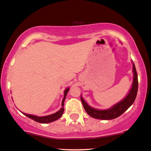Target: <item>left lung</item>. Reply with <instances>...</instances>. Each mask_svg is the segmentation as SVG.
Segmentation results:
<instances>
[{
    "label": "left lung",
    "mask_w": 151,
    "mask_h": 151,
    "mask_svg": "<svg viewBox=\"0 0 151 151\" xmlns=\"http://www.w3.org/2000/svg\"><path fill=\"white\" fill-rule=\"evenodd\" d=\"M133 68V82L131 89L127 93L125 97L122 99L118 103L114 104L113 106L108 109H94L90 105H88L86 101L83 99L81 96V99L83 103V107L87 114L92 118L99 120H113L120 116L126 111L132 105L137 97V91H138V76H137V70L134 66V64L132 61Z\"/></svg>",
    "instance_id": "1"
}]
</instances>
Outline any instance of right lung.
I'll return each mask as SVG.
<instances>
[{
	"label": "right lung",
	"instance_id": "obj_1",
	"mask_svg": "<svg viewBox=\"0 0 151 151\" xmlns=\"http://www.w3.org/2000/svg\"><path fill=\"white\" fill-rule=\"evenodd\" d=\"M68 91H69V87H67L66 90H64V98H63L62 101H61V107L59 111H57L53 114L49 115H46V116H37V115H31V114H27V113H22L24 115H25L26 116H27L28 118L32 119L36 122H40V123H49V122H54V121L58 120L59 118H60L61 116H62L63 113H64V101L65 99H66V96L67 95V93H68Z\"/></svg>",
	"mask_w": 151,
	"mask_h": 151
}]
</instances>
